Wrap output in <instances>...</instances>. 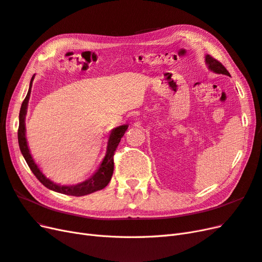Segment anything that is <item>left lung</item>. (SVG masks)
I'll list each match as a JSON object with an SVG mask.
<instances>
[{
  "label": "left lung",
  "mask_w": 262,
  "mask_h": 262,
  "mask_svg": "<svg viewBox=\"0 0 262 262\" xmlns=\"http://www.w3.org/2000/svg\"><path fill=\"white\" fill-rule=\"evenodd\" d=\"M205 61L209 64V68L213 71V72H215L217 74H225V75H229L228 71L225 69V67L222 64L220 61H217L216 59H214L212 55H207L205 57Z\"/></svg>",
  "instance_id": "1"
}]
</instances>
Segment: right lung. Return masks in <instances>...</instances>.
I'll return each mask as SVG.
<instances>
[{"mask_svg": "<svg viewBox=\"0 0 262 262\" xmlns=\"http://www.w3.org/2000/svg\"><path fill=\"white\" fill-rule=\"evenodd\" d=\"M33 80H34V76L31 77L28 93L26 95L25 99H24L21 107H20L19 125H18V132H17L20 152H21L24 158H25L27 165L29 166L30 170L33 171L36 178L40 181L45 187H47L50 190H53V191H55V192H60L63 194L82 196V195L90 194L95 191H98V190L104 189L109 184L110 179H112L113 172H114V155H115L116 149L119 145V142H120L121 138L124 136V132L126 131L128 125L118 126V128L114 129L112 131V133H110L109 141H108L107 154L104 158V161H102L100 167L98 168V170L95 172V175H93L90 179H87L86 181L82 182V184H77L74 186H60V185L54 184V182L50 181L48 178H46L43 176V173L40 171V169L38 168V166L35 164L33 157H31V155L29 153V148L27 146V142H26L25 116H26V112H27V105H28L29 96H30Z\"/></svg>", "mask_w": 262, "mask_h": 262, "instance_id": "obj_1", "label": "right lung"}]
</instances>
